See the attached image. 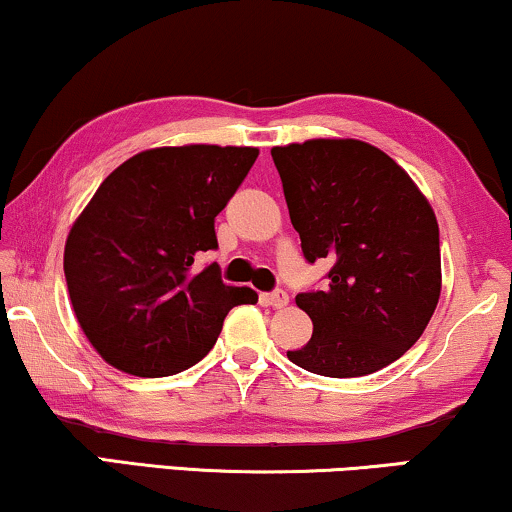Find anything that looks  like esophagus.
I'll return each instance as SVG.
<instances>
[{"label":"esophagus","mask_w":512,"mask_h":512,"mask_svg":"<svg viewBox=\"0 0 512 512\" xmlns=\"http://www.w3.org/2000/svg\"><path fill=\"white\" fill-rule=\"evenodd\" d=\"M261 301L272 305V308H284V305H289V294L287 291H272V294L261 296Z\"/></svg>","instance_id":"34e87169"}]
</instances>
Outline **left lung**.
I'll use <instances>...</instances> for the list:
<instances>
[{
    "label": "left lung",
    "mask_w": 512,
    "mask_h": 512,
    "mask_svg": "<svg viewBox=\"0 0 512 512\" xmlns=\"http://www.w3.org/2000/svg\"><path fill=\"white\" fill-rule=\"evenodd\" d=\"M270 155L303 256L334 263L327 289L296 296L313 336L287 357L329 378L400 360L442 291L440 228L426 195L393 157L357 138H310Z\"/></svg>",
    "instance_id": "8db88e82"
}]
</instances>
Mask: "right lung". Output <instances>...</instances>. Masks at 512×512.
Listing matches in <instances>:
<instances>
[{
  "label": "right lung",
  "mask_w": 512,
  "mask_h": 512,
  "mask_svg": "<svg viewBox=\"0 0 512 512\" xmlns=\"http://www.w3.org/2000/svg\"><path fill=\"white\" fill-rule=\"evenodd\" d=\"M258 148L164 145L129 157L98 185L65 240L63 270L84 336L110 367L159 378L214 348L225 315L256 303L218 265L190 275L216 249L214 218L240 188Z\"/></svg>",
  "instance_id": "right-lung-1"
}]
</instances>
